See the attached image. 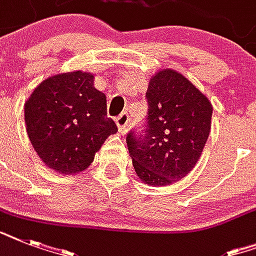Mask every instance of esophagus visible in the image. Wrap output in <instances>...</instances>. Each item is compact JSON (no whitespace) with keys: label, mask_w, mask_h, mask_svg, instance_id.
<instances>
[{"label":"esophagus","mask_w":256,"mask_h":256,"mask_svg":"<svg viewBox=\"0 0 256 256\" xmlns=\"http://www.w3.org/2000/svg\"><path fill=\"white\" fill-rule=\"evenodd\" d=\"M116 126H118V128H120V132H124L128 124V112H122V114H120V116H116Z\"/></svg>","instance_id":"34e87169"}]
</instances>
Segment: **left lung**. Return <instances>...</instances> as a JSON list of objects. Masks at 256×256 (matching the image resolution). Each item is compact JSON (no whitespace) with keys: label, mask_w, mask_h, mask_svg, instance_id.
<instances>
[{"label":"left lung","mask_w":256,"mask_h":256,"mask_svg":"<svg viewBox=\"0 0 256 256\" xmlns=\"http://www.w3.org/2000/svg\"><path fill=\"white\" fill-rule=\"evenodd\" d=\"M144 130L126 136L128 152L142 180L168 186L186 176L206 144L212 106L187 78L162 70L148 82Z\"/></svg>","instance_id":"8db88e82"}]
</instances>
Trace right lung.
<instances>
[{
    "instance_id": "add662e5",
    "label": "right lung",
    "mask_w": 256,
    "mask_h": 256,
    "mask_svg": "<svg viewBox=\"0 0 256 256\" xmlns=\"http://www.w3.org/2000/svg\"><path fill=\"white\" fill-rule=\"evenodd\" d=\"M106 110V96L94 88L92 74H58L41 82L25 104L26 132L44 164L76 174L118 132Z\"/></svg>"
}]
</instances>
